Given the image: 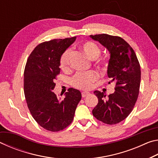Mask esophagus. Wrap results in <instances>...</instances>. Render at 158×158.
Segmentation results:
<instances>
[{
	"mask_svg": "<svg viewBox=\"0 0 158 158\" xmlns=\"http://www.w3.org/2000/svg\"><path fill=\"white\" fill-rule=\"evenodd\" d=\"M90 95V93H89V92L84 91V92H82V93H81V96H82V98H85V97H86V96H87V95Z\"/></svg>",
	"mask_w": 158,
	"mask_h": 158,
	"instance_id": "esophagus-1",
	"label": "esophagus"
}]
</instances>
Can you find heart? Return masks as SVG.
Returning a JSON list of instances; mask_svg holds the SVG:
<instances>
[{
  "instance_id": "1",
  "label": "heart",
  "mask_w": 158,
  "mask_h": 158,
  "mask_svg": "<svg viewBox=\"0 0 158 158\" xmlns=\"http://www.w3.org/2000/svg\"><path fill=\"white\" fill-rule=\"evenodd\" d=\"M79 49L90 60H95L101 53V49L98 44L90 41L85 42L79 45ZM70 52L66 50L61 56L60 59V67L64 73H69L70 70L69 63ZM106 61L105 59H100L98 62V68L100 69L105 68ZM98 78V74L93 71H90L85 73H78L72 79V84L77 89L87 90L92 87L93 83Z\"/></svg>"
}]
</instances>
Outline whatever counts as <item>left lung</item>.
Segmentation results:
<instances>
[{"mask_svg": "<svg viewBox=\"0 0 158 158\" xmlns=\"http://www.w3.org/2000/svg\"><path fill=\"white\" fill-rule=\"evenodd\" d=\"M90 37L109 51L107 75L116 82L115 92L108 97L105 93L94 91L98 103L93 115L104 123L117 124L126 118L137 100L141 81L139 63L135 51L121 37L107 34Z\"/></svg>", "mask_w": 158, "mask_h": 158, "instance_id": "left-lung-1", "label": "left lung"}]
</instances>
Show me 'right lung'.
Segmentation results:
<instances>
[{
    "label": "right lung",
    "instance_id": "add662e5",
    "mask_svg": "<svg viewBox=\"0 0 158 158\" xmlns=\"http://www.w3.org/2000/svg\"><path fill=\"white\" fill-rule=\"evenodd\" d=\"M75 40L73 37L42 42L31 52L26 64L23 89L29 111L37 123L51 132L63 130L71 124L81 99L79 90L73 88L63 99L52 92L60 74L61 56Z\"/></svg>",
    "mask_w": 158,
    "mask_h": 158
}]
</instances>
